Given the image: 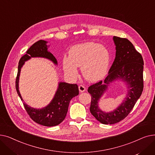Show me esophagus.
Listing matches in <instances>:
<instances>
[{
	"label": "esophagus",
	"instance_id": "34e87169",
	"mask_svg": "<svg viewBox=\"0 0 155 155\" xmlns=\"http://www.w3.org/2000/svg\"><path fill=\"white\" fill-rule=\"evenodd\" d=\"M78 89H79V91H80V92H85V90H86L85 87L84 85H79Z\"/></svg>",
	"mask_w": 155,
	"mask_h": 155
}]
</instances>
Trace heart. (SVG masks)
Returning <instances> with one entry per match:
<instances>
[{
    "mask_svg": "<svg viewBox=\"0 0 155 155\" xmlns=\"http://www.w3.org/2000/svg\"><path fill=\"white\" fill-rule=\"evenodd\" d=\"M110 60L108 49L95 43L87 42L72 46L68 58L63 59L64 73L71 78L77 77V67H82L84 78L90 82H97L107 73Z\"/></svg>",
    "mask_w": 155,
    "mask_h": 155,
    "instance_id": "obj_1",
    "label": "heart"
}]
</instances>
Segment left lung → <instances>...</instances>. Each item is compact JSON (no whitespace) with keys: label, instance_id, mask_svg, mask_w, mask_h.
Segmentation results:
<instances>
[{"label":"left lung","instance_id":"1","mask_svg":"<svg viewBox=\"0 0 155 155\" xmlns=\"http://www.w3.org/2000/svg\"><path fill=\"white\" fill-rule=\"evenodd\" d=\"M116 58L104 82L100 81L88 88L92 100L90 111L95 118L104 124H113L123 120L134 107L143 91V65L141 54L126 38L114 36ZM121 79L128 85L125 101L113 111L105 113L98 107V102L114 81Z\"/></svg>","mask_w":155,"mask_h":155}]
</instances>
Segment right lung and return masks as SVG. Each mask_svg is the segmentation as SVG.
<instances>
[{
  "instance_id": "add662e5",
  "label": "right lung",
  "mask_w": 155,
  "mask_h": 155,
  "mask_svg": "<svg viewBox=\"0 0 155 155\" xmlns=\"http://www.w3.org/2000/svg\"><path fill=\"white\" fill-rule=\"evenodd\" d=\"M47 43L46 41H38L28 49L26 54L21 57L19 61L18 75L15 80V88L20 99L24 102V106L30 117L39 124L51 127L60 124L64 119L71 99L79 94L78 85L66 82H60L53 99L50 104L42 109L31 107L24 103L19 91L21 70L25 61L31 58L38 57L46 58L51 61L54 64H58V62L53 54L48 51L49 46L47 45Z\"/></svg>"
}]
</instances>
